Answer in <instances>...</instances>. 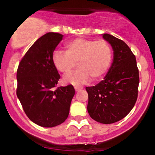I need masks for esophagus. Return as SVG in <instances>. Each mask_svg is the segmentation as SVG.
Segmentation results:
<instances>
[{
  "label": "esophagus",
  "instance_id": "esophagus-1",
  "mask_svg": "<svg viewBox=\"0 0 155 155\" xmlns=\"http://www.w3.org/2000/svg\"><path fill=\"white\" fill-rule=\"evenodd\" d=\"M82 87H75V91H79L82 90Z\"/></svg>",
  "mask_w": 155,
  "mask_h": 155
}]
</instances>
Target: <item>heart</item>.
I'll return each mask as SVG.
<instances>
[{
    "label": "heart",
    "instance_id": "b5f03b06",
    "mask_svg": "<svg viewBox=\"0 0 155 155\" xmlns=\"http://www.w3.org/2000/svg\"><path fill=\"white\" fill-rule=\"evenodd\" d=\"M67 51L55 50L51 59L58 71L68 73L78 62L79 69L64 77V82L73 85L86 84L91 80L101 79L110 68L112 49L104 40L76 38L65 45Z\"/></svg>",
    "mask_w": 155,
    "mask_h": 155
}]
</instances>
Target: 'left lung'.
Here are the masks:
<instances>
[{"label":"left lung","instance_id":"8db88e82","mask_svg":"<svg viewBox=\"0 0 155 155\" xmlns=\"http://www.w3.org/2000/svg\"><path fill=\"white\" fill-rule=\"evenodd\" d=\"M103 37L113 49V61L104 77L95 86L86 87L87 112L102 124H112L129 113L138 97L140 83L136 57L123 40L108 34Z\"/></svg>","mask_w":155,"mask_h":155}]
</instances>
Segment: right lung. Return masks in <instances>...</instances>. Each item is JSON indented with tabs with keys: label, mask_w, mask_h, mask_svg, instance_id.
Listing matches in <instances>:
<instances>
[{
	"label": "right lung",
	"mask_w": 155,
	"mask_h": 155,
	"mask_svg": "<svg viewBox=\"0 0 155 155\" xmlns=\"http://www.w3.org/2000/svg\"><path fill=\"white\" fill-rule=\"evenodd\" d=\"M63 37L49 32L40 37L28 50L17 70V97L29 119L44 127L59 125L68 118L75 94L72 85L55 88L61 76L51 56Z\"/></svg>",
	"instance_id": "1"
}]
</instances>
